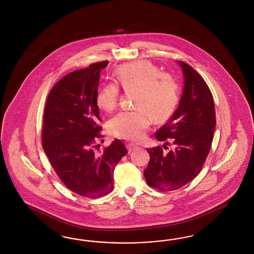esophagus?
<instances>
[{
  "label": "esophagus",
  "mask_w": 254,
  "mask_h": 254,
  "mask_svg": "<svg viewBox=\"0 0 254 254\" xmlns=\"http://www.w3.org/2000/svg\"><path fill=\"white\" fill-rule=\"evenodd\" d=\"M137 145L136 144H134V143H127V150H128V152H132V151H134L135 149H137Z\"/></svg>",
  "instance_id": "obj_1"
}]
</instances>
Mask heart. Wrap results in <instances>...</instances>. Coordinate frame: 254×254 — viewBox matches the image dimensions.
<instances>
[{
	"label": "heart",
	"mask_w": 254,
	"mask_h": 254,
	"mask_svg": "<svg viewBox=\"0 0 254 254\" xmlns=\"http://www.w3.org/2000/svg\"><path fill=\"white\" fill-rule=\"evenodd\" d=\"M116 81L125 90H134L135 111H123L108 124L110 133L117 138L138 140L144 136L151 118L161 121L172 115L179 100L175 79L148 61L125 64L116 71ZM119 87L109 83L103 85L96 97L100 110L112 112L116 107Z\"/></svg>",
	"instance_id": "heart-1"
}]
</instances>
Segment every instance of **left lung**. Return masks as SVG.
Here are the masks:
<instances>
[{"mask_svg":"<svg viewBox=\"0 0 254 254\" xmlns=\"http://www.w3.org/2000/svg\"><path fill=\"white\" fill-rule=\"evenodd\" d=\"M185 87L179 107L154 133L159 141H171L173 151L147 148L150 161L144 170L147 185L159 191H174L198 175L208 156L215 129L213 97L199 73L184 62Z\"/></svg>","mask_w":254,"mask_h":254,"instance_id":"obj_1","label":"left lung"}]
</instances>
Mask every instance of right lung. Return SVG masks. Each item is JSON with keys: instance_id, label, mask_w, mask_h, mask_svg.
<instances>
[{"instance_id": "right-lung-1", "label": "right lung", "mask_w": 254, "mask_h": 254, "mask_svg": "<svg viewBox=\"0 0 254 254\" xmlns=\"http://www.w3.org/2000/svg\"><path fill=\"white\" fill-rule=\"evenodd\" d=\"M109 62H96L62 78L49 93L44 113L43 148L62 183L70 191L95 198L114 189V170L127 151L116 139L102 154L103 136L96 103L100 70Z\"/></svg>"}]
</instances>
